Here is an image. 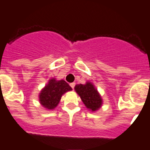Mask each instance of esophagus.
Masks as SVG:
<instances>
[{"label":"esophagus","mask_w":150,"mask_h":150,"mask_svg":"<svg viewBox=\"0 0 150 150\" xmlns=\"http://www.w3.org/2000/svg\"><path fill=\"white\" fill-rule=\"evenodd\" d=\"M75 83H71L70 84V86H71V88H72V89H74V88H75Z\"/></svg>","instance_id":"esophagus-1"}]
</instances>
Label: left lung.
I'll return each instance as SVG.
<instances>
[{"mask_svg": "<svg viewBox=\"0 0 150 150\" xmlns=\"http://www.w3.org/2000/svg\"><path fill=\"white\" fill-rule=\"evenodd\" d=\"M75 91L90 111L96 112L102 106V97L95 88L94 84L91 81H87L84 84H77L75 87Z\"/></svg>", "mask_w": 150, "mask_h": 150, "instance_id": "8db88e82", "label": "left lung"}]
</instances>
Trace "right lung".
<instances>
[{
    "label": "right lung",
    "mask_w": 150,
    "mask_h": 150,
    "mask_svg": "<svg viewBox=\"0 0 150 150\" xmlns=\"http://www.w3.org/2000/svg\"><path fill=\"white\" fill-rule=\"evenodd\" d=\"M71 90L64 80H57L55 78H52L39 93V102L44 109H54L58 106L62 95Z\"/></svg>",
    "instance_id": "obj_1"
}]
</instances>
